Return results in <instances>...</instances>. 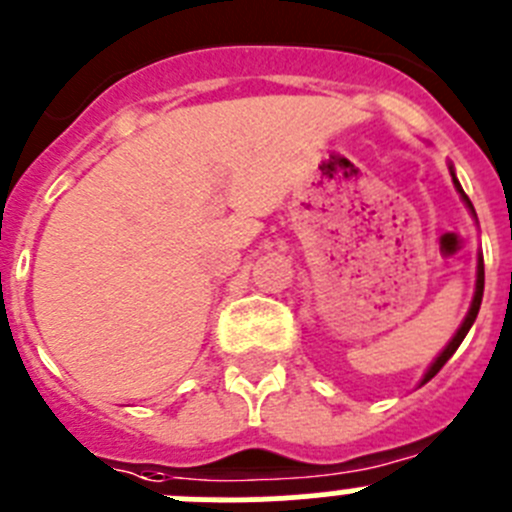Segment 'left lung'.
Here are the masks:
<instances>
[{"label":"left lung","mask_w":512,"mask_h":512,"mask_svg":"<svg viewBox=\"0 0 512 512\" xmlns=\"http://www.w3.org/2000/svg\"><path fill=\"white\" fill-rule=\"evenodd\" d=\"M450 174H452V181H455V189L460 191L462 202H465L467 207H470V212L475 214V209H472V202H470V199H467L465 191H462V186H460V181H457V176H455V171H452V166H450ZM482 290H485V265H482V255H480V257H477V283H475V298H472L470 310H467L465 321H462V326L457 328V333H455V336H452V341L447 343V346H444V351L439 353L437 358H434V364L429 366V369H427V374H424L422 384H427V381L432 379V376H437V371L442 369V366L447 364V361H450L452 353H455L457 348H460V343L465 341L467 331H470L472 323H475V318H477V310H480V303H482Z\"/></svg>","instance_id":"obj_1"}]
</instances>
